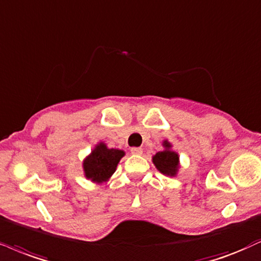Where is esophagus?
<instances>
[{"instance_id": "34e87169", "label": "esophagus", "mask_w": 261, "mask_h": 261, "mask_svg": "<svg viewBox=\"0 0 261 261\" xmlns=\"http://www.w3.org/2000/svg\"><path fill=\"white\" fill-rule=\"evenodd\" d=\"M131 153L136 155H141L143 153V149L140 148V147H133V148H131Z\"/></svg>"}]
</instances>
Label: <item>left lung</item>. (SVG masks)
<instances>
[{
    "instance_id": "obj_1",
    "label": "left lung",
    "mask_w": 261,
    "mask_h": 261,
    "mask_svg": "<svg viewBox=\"0 0 261 261\" xmlns=\"http://www.w3.org/2000/svg\"><path fill=\"white\" fill-rule=\"evenodd\" d=\"M163 147H164V149L153 155V164L155 165V168L163 175L171 177L176 176L178 169H180V156H178V153L171 149L172 144L168 140L163 141Z\"/></svg>"
}]
</instances>
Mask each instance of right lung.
<instances>
[{"label": "right lung", "instance_id": "right-lung-1", "mask_svg": "<svg viewBox=\"0 0 261 261\" xmlns=\"http://www.w3.org/2000/svg\"><path fill=\"white\" fill-rule=\"evenodd\" d=\"M124 155V150L108 148L105 142L97 143L90 154L84 159L85 177L95 184L108 181L117 170L119 162Z\"/></svg>", "mask_w": 261, "mask_h": 261}]
</instances>
